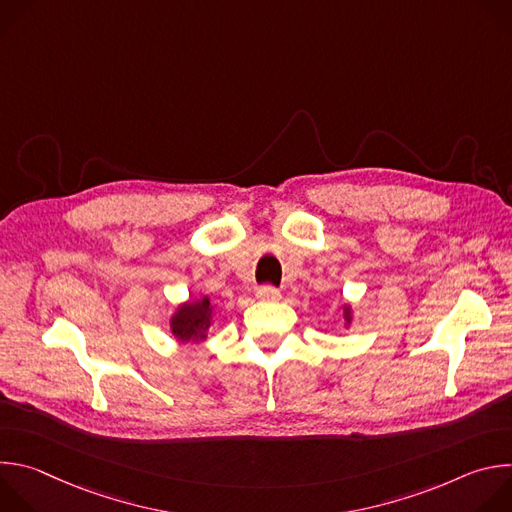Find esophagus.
<instances>
[{
    "instance_id": "1",
    "label": "esophagus",
    "mask_w": 512,
    "mask_h": 512,
    "mask_svg": "<svg viewBox=\"0 0 512 512\" xmlns=\"http://www.w3.org/2000/svg\"><path fill=\"white\" fill-rule=\"evenodd\" d=\"M257 300H261V302H277V300H281V294H279V289H275L271 285H265V287L257 289Z\"/></svg>"
}]
</instances>
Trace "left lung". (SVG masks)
<instances>
[{
	"label": "left lung",
	"instance_id": "left-lung-1",
	"mask_svg": "<svg viewBox=\"0 0 512 512\" xmlns=\"http://www.w3.org/2000/svg\"><path fill=\"white\" fill-rule=\"evenodd\" d=\"M340 310H342L344 326H346V328H350V326H352V322H354V308H352V304H350V302H344V304L340 306Z\"/></svg>",
	"mask_w": 512,
	"mask_h": 512
}]
</instances>
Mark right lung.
I'll use <instances>...</instances> for the list:
<instances>
[{
	"label": "right lung",
	"instance_id": "add662e5",
	"mask_svg": "<svg viewBox=\"0 0 512 512\" xmlns=\"http://www.w3.org/2000/svg\"><path fill=\"white\" fill-rule=\"evenodd\" d=\"M216 308L208 296L186 300L176 306L174 314L168 318V328L178 344H200L206 340L210 326L214 324Z\"/></svg>",
	"mask_w": 512,
	"mask_h": 512
}]
</instances>
